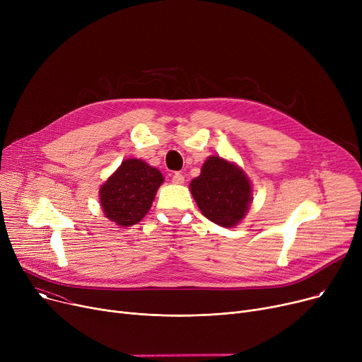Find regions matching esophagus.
<instances>
[{
    "label": "esophagus",
    "mask_w": 362,
    "mask_h": 362,
    "mask_svg": "<svg viewBox=\"0 0 362 362\" xmlns=\"http://www.w3.org/2000/svg\"><path fill=\"white\" fill-rule=\"evenodd\" d=\"M171 182L176 183V185H182L185 182V176L182 173H175L173 177H171Z\"/></svg>",
    "instance_id": "34e87169"
}]
</instances>
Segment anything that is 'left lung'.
I'll return each instance as SVG.
<instances>
[{
  "mask_svg": "<svg viewBox=\"0 0 362 362\" xmlns=\"http://www.w3.org/2000/svg\"><path fill=\"white\" fill-rule=\"evenodd\" d=\"M189 189L201 213L223 227L240 223L252 201V185L245 171L218 156L206 158Z\"/></svg>",
  "mask_w": 362,
  "mask_h": 362,
  "instance_id": "8db88e82",
  "label": "left lung"
}]
</instances>
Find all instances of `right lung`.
<instances>
[{"instance_id": "add662e5", "label": "right lung", "mask_w": 362, "mask_h": 362, "mask_svg": "<svg viewBox=\"0 0 362 362\" xmlns=\"http://www.w3.org/2000/svg\"><path fill=\"white\" fill-rule=\"evenodd\" d=\"M164 182L161 171L139 158H127L100 187V201L107 218L117 226L139 223Z\"/></svg>"}]
</instances>
